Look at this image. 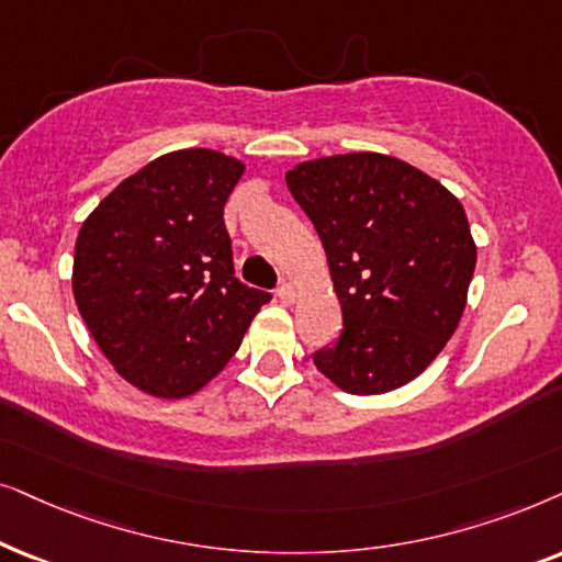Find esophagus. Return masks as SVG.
I'll return each instance as SVG.
<instances>
[{"instance_id": "1", "label": "esophagus", "mask_w": 562, "mask_h": 562, "mask_svg": "<svg viewBox=\"0 0 562 562\" xmlns=\"http://www.w3.org/2000/svg\"><path fill=\"white\" fill-rule=\"evenodd\" d=\"M277 297H280L282 303H293L295 301V288L290 285V282H282V285L277 288Z\"/></svg>"}]
</instances>
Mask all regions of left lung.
<instances>
[{
    "label": "left lung",
    "instance_id": "8db88e82",
    "mask_svg": "<svg viewBox=\"0 0 562 562\" xmlns=\"http://www.w3.org/2000/svg\"><path fill=\"white\" fill-rule=\"evenodd\" d=\"M318 231L344 328L313 355L351 395H378L429 368L458 328L475 272L465 207L411 164L359 151L285 175Z\"/></svg>",
    "mask_w": 562,
    "mask_h": 562
}]
</instances>
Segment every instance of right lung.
Returning <instances> with one entry per match:
<instances>
[{"label": "right lung", "instance_id": "add662e5", "mask_svg": "<svg viewBox=\"0 0 562 562\" xmlns=\"http://www.w3.org/2000/svg\"><path fill=\"white\" fill-rule=\"evenodd\" d=\"M241 175L211 148L164 154L81 223L74 301L117 375L156 398L211 383L272 297L234 274L223 205Z\"/></svg>", "mask_w": 562, "mask_h": 562}]
</instances>
